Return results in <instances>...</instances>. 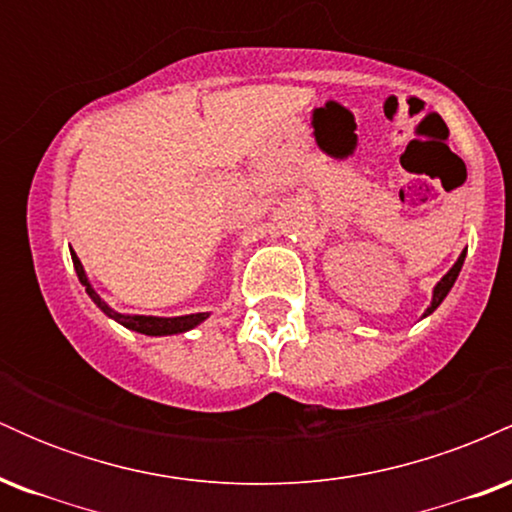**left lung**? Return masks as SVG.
<instances>
[{
    "instance_id": "obj_1",
    "label": "left lung",
    "mask_w": 512,
    "mask_h": 512,
    "mask_svg": "<svg viewBox=\"0 0 512 512\" xmlns=\"http://www.w3.org/2000/svg\"><path fill=\"white\" fill-rule=\"evenodd\" d=\"M464 255H467V252H462V255H460V260H457V262H455V267H452V269H450V272H448V274H445V276H443V279H440V281H438L436 291H433V303H431V308H428V310H426V315H428V313H433V310H436V308H438V305H440V303H443V298H445V296H448V291L452 289V284H455L457 274H460V269H462Z\"/></svg>"
}]
</instances>
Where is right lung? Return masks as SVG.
<instances>
[{
    "label": "right lung",
    "mask_w": 512,
    "mask_h": 512,
    "mask_svg": "<svg viewBox=\"0 0 512 512\" xmlns=\"http://www.w3.org/2000/svg\"><path fill=\"white\" fill-rule=\"evenodd\" d=\"M72 260H74L76 276H79L81 284L86 286V293H88V296H91V301L96 303L105 315L113 317V320L120 322V325H125L127 330L151 334V337H161V334L187 332V330H192V327H195V325H199V322H202V320H207V313L182 315V317H149V315H122V313H115V310L108 308V305H105V301H101V296H98V293L91 289V284H88V279H86V274H84V267H81L79 257H76L74 252H72Z\"/></svg>",
    "instance_id": "add662e5"
}]
</instances>
